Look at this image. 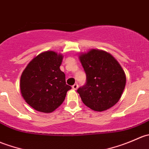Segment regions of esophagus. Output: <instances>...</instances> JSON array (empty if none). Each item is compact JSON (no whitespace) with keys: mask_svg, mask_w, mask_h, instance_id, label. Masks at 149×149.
Here are the masks:
<instances>
[{"mask_svg":"<svg viewBox=\"0 0 149 149\" xmlns=\"http://www.w3.org/2000/svg\"><path fill=\"white\" fill-rule=\"evenodd\" d=\"M72 88H73V89L76 90L78 88H79V85H78V84H75L74 85H73V86H72Z\"/></svg>","mask_w":149,"mask_h":149,"instance_id":"esophagus-1","label":"esophagus"}]
</instances>
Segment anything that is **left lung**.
Listing matches in <instances>:
<instances>
[{
  "label": "left lung",
  "instance_id": "8db88e82",
  "mask_svg": "<svg viewBox=\"0 0 149 149\" xmlns=\"http://www.w3.org/2000/svg\"><path fill=\"white\" fill-rule=\"evenodd\" d=\"M87 82L78 89L84 104L97 112L107 110L120 100L126 84L123 68L109 52L91 49L79 55Z\"/></svg>",
  "mask_w": 149,
  "mask_h": 149
}]
</instances>
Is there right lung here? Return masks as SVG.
<instances>
[{"label": "right lung", "mask_w": 149, "mask_h": 149, "mask_svg": "<svg viewBox=\"0 0 149 149\" xmlns=\"http://www.w3.org/2000/svg\"><path fill=\"white\" fill-rule=\"evenodd\" d=\"M63 55L52 50L34 57L23 70L20 79L22 97L38 112L50 113L59 107L71 88L60 69Z\"/></svg>", "instance_id": "1"}]
</instances>
